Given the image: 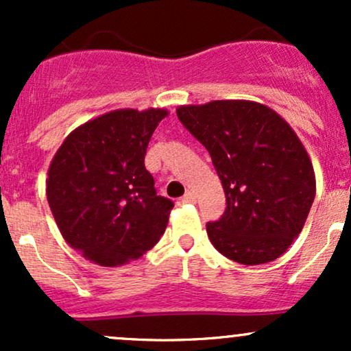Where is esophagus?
I'll list each match as a JSON object with an SVG mask.
<instances>
[{
  "label": "esophagus",
  "mask_w": 351,
  "mask_h": 351,
  "mask_svg": "<svg viewBox=\"0 0 351 351\" xmlns=\"http://www.w3.org/2000/svg\"><path fill=\"white\" fill-rule=\"evenodd\" d=\"M180 201H181V203H183V204H186V203H196V196H195V193L188 191L186 195H184L183 198H181Z\"/></svg>",
  "instance_id": "34e87169"
}]
</instances>
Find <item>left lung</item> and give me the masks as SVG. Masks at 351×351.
I'll return each mask as SVG.
<instances>
[{
    "instance_id": "8db88e82",
    "label": "left lung",
    "mask_w": 351,
    "mask_h": 351,
    "mask_svg": "<svg viewBox=\"0 0 351 351\" xmlns=\"http://www.w3.org/2000/svg\"><path fill=\"white\" fill-rule=\"evenodd\" d=\"M180 122L206 147L226 209L206 224L213 245L244 265L271 263L300 234L315 198L313 167L289 123L247 100L183 106Z\"/></svg>"
}]
</instances>
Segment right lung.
<instances>
[{"label":"right lung","mask_w":351,"mask_h":351,"mask_svg":"<svg viewBox=\"0 0 351 351\" xmlns=\"http://www.w3.org/2000/svg\"><path fill=\"white\" fill-rule=\"evenodd\" d=\"M167 110L108 112L64 140L47 171V203L66 243L92 263L114 267L158 243L171 199L156 195L145 168L153 132Z\"/></svg>","instance_id":"obj_1"}]
</instances>
